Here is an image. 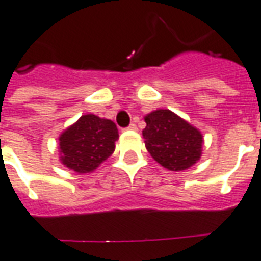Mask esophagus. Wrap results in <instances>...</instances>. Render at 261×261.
<instances>
[{
    "instance_id": "1",
    "label": "esophagus",
    "mask_w": 261,
    "mask_h": 261,
    "mask_svg": "<svg viewBox=\"0 0 261 261\" xmlns=\"http://www.w3.org/2000/svg\"><path fill=\"white\" fill-rule=\"evenodd\" d=\"M127 130H130V131H137V124H134V123H131L130 126L127 127Z\"/></svg>"
}]
</instances>
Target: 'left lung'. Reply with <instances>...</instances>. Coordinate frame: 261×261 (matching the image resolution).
Instances as JSON below:
<instances>
[{"label":"left lung","mask_w":261,"mask_h":261,"mask_svg":"<svg viewBox=\"0 0 261 261\" xmlns=\"http://www.w3.org/2000/svg\"><path fill=\"white\" fill-rule=\"evenodd\" d=\"M145 146L160 166L170 171H184L201 159V131L176 113L156 109L145 116Z\"/></svg>","instance_id":"8db88e82"}]
</instances>
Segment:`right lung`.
I'll list each match as a JSON object with an SVG mask.
<instances>
[{"label":"right lung","mask_w":261,"mask_h":261,"mask_svg":"<svg viewBox=\"0 0 261 261\" xmlns=\"http://www.w3.org/2000/svg\"><path fill=\"white\" fill-rule=\"evenodd\" d=\"M116 124L93 113L82 115L59 137L60 162L76 174H90L115 150Z\"/></svg>","instance_id":"obj_1"}]
</instances>
